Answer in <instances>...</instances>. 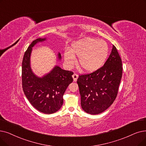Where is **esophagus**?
Here are the masks:
<instances>
[{
  "label": "esophagus",
  "instance_id": "34e87169",
  "mask_svg": "<svg viewBox=\"0 0 146 146\" xmlns=\"http://www.w3.org/2000/svg\"><path fill=\"white\" fill-rule=\"evenodd\" d=\"M72 77H73V81H74V82H76V81H77V79H78V75L77 74L74 73V74H73V76H72Z\"/></svg>",
  "mask_w": 146,
  "mask_h": 146
}]
</instances>
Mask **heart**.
I'll use <instances>...</instances> for the list:
<instances>
[{
    "label": "heart",
    "instance_id": "heart-1",
    "mask_svg": "<svg viewBox=\"0 0 146 146\" xmlns=\"http://www.w3.org/2000/svg\"><path fill=\"white\" fill-rule=\"evenodd\" d=\"M109 55V46L104 40L87 37L75 42L70 50H66L64 57L69 67L75 63V57H79L78 64L85 72L92 73L104 64Z\"/></svg>",
    "mask_w": 146,
    "mask_h": 146
}]
</instances>
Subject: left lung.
<instances>
[{"instance_id": "1", "label": "left lung", "mask_w": 146, "mask_h": 146, "mask_svg": "<svg viewBox=\"0 0 146 146\" xmlns=\"http://www.w3.org/2000/svg\"><path fill=\"white\" fill-rule=\"evenodd\" d=\"M122 66L116 48L113 45L109 57L102 67L92 73L79 76L77 83L81 107L85 112L98 115L113 104L122 78Z\"/></svg>"}]
</instances>
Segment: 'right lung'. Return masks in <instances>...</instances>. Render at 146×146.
<instances>
[{
    "label": "right lung",
    "mask_w": 146,
    "mask_h": 146,
    "mask_svg": "<svg viewBox=\"0 0 146 146\" xmlns=\"http://www.w3.org/2000/svg\"><path fill=\"white\" fill-rule=\"evenodd\" d=\"M46 40V38H38L25 52L22 62V85L25 96L35 109L45 114H52L61 109L62 96L73 80V73L58 66L42 77L37 76L33 72L30 65L32 48ZM58 59H61L60 53L58 54Z\"/></svg>",
    "instance_id": "1"
}]
</instances>
